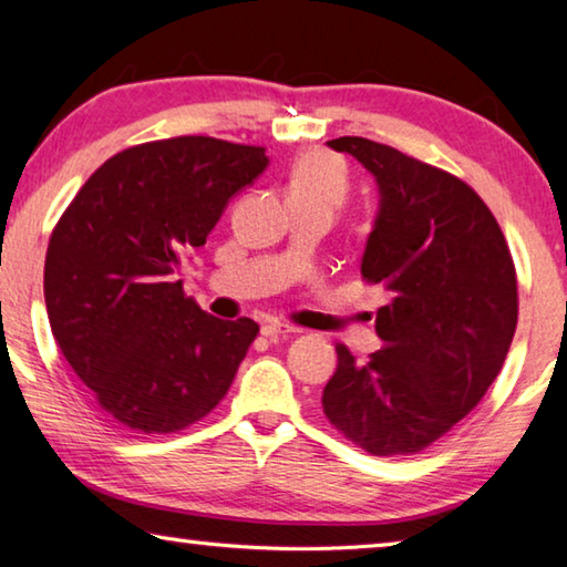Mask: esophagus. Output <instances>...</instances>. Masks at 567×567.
Instances as JSON below:
<instances>
[{
	"mask_svg": "<svg viewBox=\"0 0 567 567\" xmlns=\"http://www.w3.org/2000/svg\"><path fill=\"white\" fill-rule=\"evenodd\" d=\"M292 332H300V330L292 328V324H282V322H275V320L262 324L265 338H280V334H292Z\"/></svg>",
	"mask_w": 567,
	"mask_h": 567,
	"instance_id": "obj_1",
	"label": "esophagus"
}]
</instances>
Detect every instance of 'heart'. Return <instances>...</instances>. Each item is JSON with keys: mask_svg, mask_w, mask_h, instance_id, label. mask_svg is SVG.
I'll return each mask as SVG.
<instances>
[{"mask_svg": "<svg viewBox=\"0 0 567 567\" xmlns=\"http://www.w3.org/2000/svg\"><path fill=\"white\" fill-rule=\"evenodd\" d=\"M344 192H348L344 167L328 152H307L287 175V197L290 199L318 197L340 205Z\"/></svg>", "mask_w": 567, "mask_h": 567, "instance_id": "heart-1", "label": "heart"}]
</instances>
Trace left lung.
<instances>
[{"label": "left lung", "mask_w": 567, "mask_h": 567, "mask_svg": "<svg viewBox=\"0 0 567 567\" xmlns=\"http://www.w3.org/2000/svg\"><path fill=\"white\" fill-rule=\"evenodd\" d=\"M348 152L380 189L362 280L390 295L385 342L368 362L338 344L322 410L370 455H415L473 410L501 372L517 324V277L497 219L463 179L364 137Z\"/></svg>", "instance_id": "1"}]
</instances>
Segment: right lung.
I'll return each mask as SVG.
<instances>
[{"label": "right lung", "instance_id": "1", "mask_svg": "<svg viewBox=\"0 0 567 567\" xmlns=\"http://www.w3.org/2000/svg\"><path fill=\"white\" fill-rule=\"evenodd\" d=\"M267 162L265 147L203 134L134 145L84 182L52 229V334L120 425L177 433L227 395L260 324L207 315L177 270Z\"/></svg>", "mask_w": 567, "mask_h": 567}]
</instances>
